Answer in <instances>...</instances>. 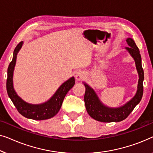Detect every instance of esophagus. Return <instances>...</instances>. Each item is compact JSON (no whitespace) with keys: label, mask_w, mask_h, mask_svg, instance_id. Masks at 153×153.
I'll return each instance as SVG.
<instances>
[{"label":"esophagus","mask_w":153,"mask_h":153,"mask_svg":"<svg viewBox=\"0 0 153 153\" xmlns=\"http://www.w3.org/2000/svg\"><path fill=\"white\" fill-rule=\"evenodd\" d=\"M86 77V74L85 73L82 71H79L77 72L76 74V79L77 81H82L83 79H85Z\"/></svg>","instance_id":"1"}]
</instances>
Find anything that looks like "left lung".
<instances>
[{"mask_svg":"<svg viewBox=\"0 0 153 153\" xmlns=\"http://www.w3.org/2000/svg\"><path fill=\"white\" fill-rule=\"evenodd\" d=\"M126 42L129 47H126V49L134 59L137 71L139 74V81L136 94L131 100L122 106L109 107L101 102L93 88H91L87 83L83 82L86 89L84 97L86 109L90 117L98 121L104 123L119 122L126 119L134 107L139 104L143 96L144 74L141 65L140 52L134 41L132 38H128Z\"/></svg>","mask_w":153,"mask_h":153,"instance_id":"obj_1","label":"left lung"}]
</instances>
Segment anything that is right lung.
<instances>
[{"label": "right lung", "mask_w": 153, "mask_h": 153, "mask_svg": "<svg viewBox=\"0 0 153 153\" xmlns=\"http://www.w3.org/2000/svg\"><path fill=\"white\" fill-rule=\"evenodd\" d=\"M23 44V42H21L15 48L12 60L8 66L7 79L6 83L7 94L19 112L24 117L36 120L51 119L55 117L59 111L64 97L75 85V78L74 77H71L68 80L64 82L58 88L52 97L46 102L41 104H30L25 102L18 96L13 85V74L16 65L17 54L22 47Z\"/></svg>", "instance_id": "1"}]
</instances>
